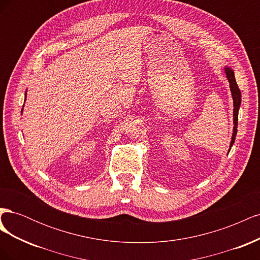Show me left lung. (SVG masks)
<instances>
[{"instance_id": "left-lung-1", "label": "left lung", "mask_w": 260, "mask_h": 260, "mask_svg": "<svg viewBox=\"0 0 260 260\" xmlns=\"http://www.w3.org/2000/svg\"><path fill=\"white\" fill-rule=\"evenodd\" d=\"M224 72L226 75V79L230 83V90L232 93V99H233V133H232V138H231V143H230V148H229V152L230 149L234 143L235 141V136H237V132H238V118H239V109L241 106V91L238 86L237 81H235V77H234V73L233 70L229 67H224Z\"/></svg>"}]
</instances>
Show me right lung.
<instances>
[{"label": "right lung", "instance_id": "add662e5", "mask_svg": "<svg viewBox=\"0 0 260 260\" xmlns=\"http://www.w3.org/2000/svg\"><path fill=\"white\" fill-rule=\"evenodd\" d=\"M22 111H23V108H21V113H22Z\"/></svg>", "mask_w": 260, "mask_h": 260}]
</instances>
